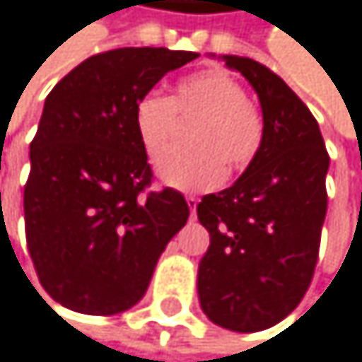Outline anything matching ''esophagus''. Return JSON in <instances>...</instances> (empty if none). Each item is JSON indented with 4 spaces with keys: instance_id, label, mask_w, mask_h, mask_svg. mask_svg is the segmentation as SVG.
Here are the masks:
<instances>
[{
    "instance_id": "1",
    "label": "esophagus",
    "mask_w": 362,
    "mask_h": 362,
    "mask_svg": "<svg viewBox=\"0 0 362 362\" xmlns=\"http://www.w3.org/2000/svg\"><path fill=\"white\" fill-rule=\"evenodd\" d=\"M197 197L195 195H187V204H189V211H191V217H195V208H197Z\"/></svg>"
}]
</instances>
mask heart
Listing matches in <instances>:
<instances>
[{
    "instance_id": "1",
    "label": "heart",
    "mask_w": 362,
    "mask_h": 362,
    "mask_svg": "<svg viewBox=\"0 0 362 362\" xmlns=\"http://www.w3.org/2000/svg\"><path fill=\"white\" fill-rule=\"evenodd\" d=\"M175 117H195L187 132L193 145L158 163L163 182L197 191L219 185L230 171H245L265 143V119L226 69L208 66L173 86V95L145 93L134 104V130L149 160H158L173 136Z\"/></svg>"
}]
</instances>
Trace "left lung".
<instances>
[{"instance_id":"8db88e82","label":"left lung","mask_w":362,"mask_h":362,"mask_svg":"<svg viewBox=\"0 0 362 362\" xmlns=\"http://www.w3.org/2000/svg\"><path fill=\"white\" fill-rule=\"evenodd\" d=\"M223 60L258 93L265 143L230 189L197 204V217L211 232L197 293L213 324L258 332L293 313L310 286L330 156L317 119L280 76L252 58Z\"/></svg>"}]
</instances>
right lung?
Masks as SVG:
<instances>
[{
	"instance_id": "1",
	"label": "right lung",
	"mask_w": 362,
	"mask_h": 362,
	"mask_svg": "<svg viewBox=\"0 0 362 362\" xmlns=\"http://www.w3.org/2000/svg\"><path fill=\"white\" fill-rule=\"evenodd\" d=\"M195 52L121 47L95 54L47 95L30 143L25 241L38 282L86 315L132 308L167 243L189 219L185 195L151 189L134 104Z\"/></svg>"
}]
</instances>
